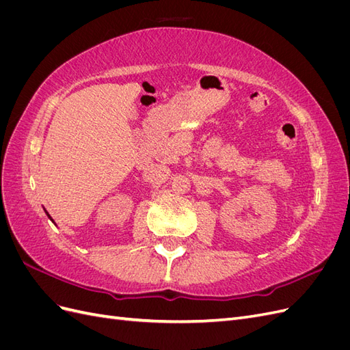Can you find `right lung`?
<instances>
[{
    "label": "right lung",
    "instance_id": "add662e5",
    "mask_svg": "<svg viewBox=\"0 0 350 350\" xmlns=\"http://www.w3.org/2000/svg\"><path fill=\"white\" fill-rule=\"evenodd\" d=\"M48 216H49V215H48Z\"/></svg>",
    "mask_w": 350,
    "mask_h": 350
}]
</instances>
